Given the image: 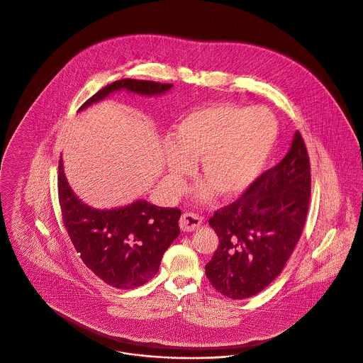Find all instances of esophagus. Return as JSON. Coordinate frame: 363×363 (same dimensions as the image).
Returning a JSON list of instances; mask_svg holds the SVG:
<instances>
[{"label":"esophagus","mask_w":363,"mask_h":363,"mask_svg":"<svg viewBox=\"0 0 363 363\" xmlns=\"http://www.w3.org/2000/svg\"><path fill=\"white\" fill-rule=\"evenodd\" d=\"M201 218L199 216H196L194 213H185L182 214V217L179 218V228L184 232H194L197 228L201 226Z\"/></svg>","instance_id":"esophagus-1"}]
</instances>
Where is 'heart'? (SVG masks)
<instances>
[{
  "mask_svg": "<svg viewBox=\"0 0 363 363\" xmlns=\"http://www.w3.org/2000/svg\"><path fill=\"white\" fill-rule=\"evenodd\" d=\"M278 125L274 116L264 109L218 105L186 116L174 134V143L166 149L168 178L179 191L184 177L194 171L200 159V172L206 182L223 197L243 194L264 167ZM213 195L209 186L197 192L201 200Z\"/></svg>",
  "mask_w": 363,
  "mask_h": 363,
  "instance_id": "1",
  "label": "heart"
}]
</instances>
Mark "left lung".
<instances>
[{
	"label": "left lung",
	"instance_id": "left-lung-1",
	"mask_svg": "<svg viewBox=\"0 0 363 363\" xmlns=\"http://www.w3.org/2000/svg\"><path fill=\"white\" fill-rule=\"evenodd\" d=\"M309 196V156L297 131L279 163L208 220L220 245L206 275L217 291L249 298L278 278L301 238Z\"/></svg>",
	"mask_w": 363,
	"mask_h": 363
}]
</instances>
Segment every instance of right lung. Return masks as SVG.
Returning a JSON list of instances; mask_svg holds the SVG:
<instances>
[{"instance_id": "add662e5", "label": "right lung", "mask_w": 363, "mask_h": 363, "mask_svg": "<svg viewBox=\"0 0 363 363\" xmlns=\"http://www.w3.org/2000/svg\"><path fill=\"white\" fill-rule=\"evenodd\" d=\"M172 84L124 79L108 84L79 111L127 89L140 95L163 94ZM57 196L69 238L88 269L116 289H134L152 279L164 251L179 235V208H163L138 200L130 206L96 210L84 204L70 189L59 160Z\"/></svg>"}]
</instances>
